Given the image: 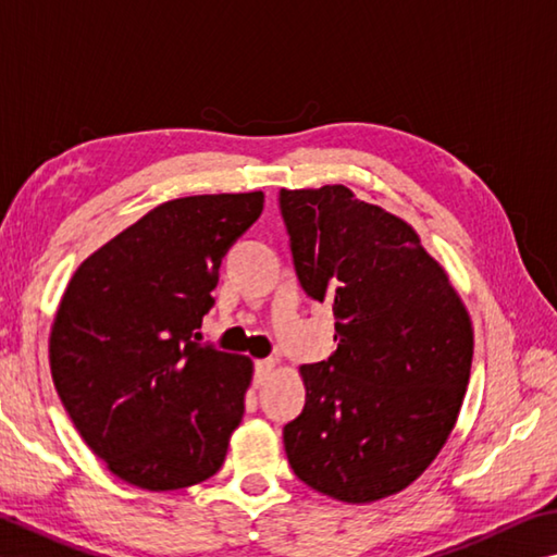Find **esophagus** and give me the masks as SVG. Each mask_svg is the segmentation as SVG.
<instances>
[{
	"label": "esophagus",
	"instance_id": "obj_1",
	"mask_svg": "<svg viewBox=\"0 0 557 557\" xmlns=\"http://www.w3.org/2000/svg\"><path fill=\"white\" fill-rule=\"evenodd\" d=\"M272 372H275V360L272 358H265V360H258L256 362V380H258V384H262L265 382Z\"/></svg>",
	"mask_w": 557,
	"mask_h": 557
}]
</instances>
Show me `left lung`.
<instances>
[{
	"label": "left lung",
	"mask_w": 557,
	"mask_h": 557,
	"mask_svg": "<svg viewBox=\"0 0 557 557\" xmlns=\"http://www.w3.org/2000/svg\"><path fill=\"white\" fill-rule=\"evenodd\" d=\"M301 289L329 301L336 352L301 366L285 436L311 490L348 504L397 494L436 458L462 407L472 323L407 221L348 187L280 189Z\"/></svg>",
	"instance_id": "left-lung-1"
}]
</instances>
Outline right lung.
<instances>
[{
	"label": "right lung",
	"instance_id": "obj_1",
	"mask_svg": "<svg viewBox=\"0 0 557 557\" xmlns=\"http://www.w3.org/2000/svg\"><path fill=\"white\" fill-rule=\"evenodd\" d=\"M265 195L165 201L75 270L50 331V372L79 436L140 490L209 480L244 419L246 356L199 343L228 248Z\"/></svg>",
	"mask_w": 557,
	"mask_h": 557
}]
</instances>
